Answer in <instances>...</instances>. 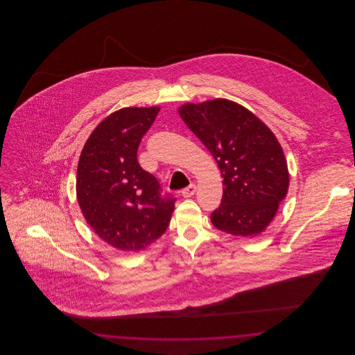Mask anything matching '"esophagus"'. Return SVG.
Masks as SVG:
<instances>
[{
  "label": "esophagus",
  "mask_w": 355,
  "mask_h": 355,
  "mask_svg": "<svg viewBox=\"0 0 355 355\" xmlns=\"http://www.w3.org/2000/svg\"><path fill=\"white\" fill-rule=\"evenodd\" d=\"M196 190H197V186L194 185V184H190V185L182 190V196H184L185 198H190L191 196H194Z\"/></svg>",
  "instance_id": "34e87169"
}]
</instances>
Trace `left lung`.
Wrapping results in <instances>:
<instances>
[{"label":"left lung","mask_w":355,"mask_h":355,"mask_svg":"<svg viewBox=\"0 0 355 355\" xmlns=\"http://www.w3.org/2000/svg\"><path fill=\"white\" fill-rule=\"evenodd\" d=\"M178 113L218 164L223 178L213 225L227 234H261L286 197L288 170L270 129L236 102L185 103Z\"/></svg>","instance_id":"1"}]
</instances>
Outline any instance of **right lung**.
<instances>
[{"label":"right lung","mask_w":355,"mask_h":355,"mask_svg":"<svg viewBox=\"0 0 355 355\" xmlns=\"http://www.w3.org/2000/svg\"><path fill=\"white\" fill-rule=\"evenodd\" d=\"M158 106L123 107L93 130L80 155L77 200L94 233L122 252H139L169 226L175 198L161 196L157 178L142 169L137 150Z\"/></svg>","instance_id":"1"}]
</instances>
